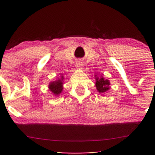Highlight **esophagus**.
<instances>
[{
	"label": "esophagus",
	"mask_w": 155,
	"mask_h": 155,
	"mask_svg": "<svg viewBox=\"0 0 155 155\" xmlns=\"http://www.w3.org/2000/svg\"><path fill=\"white\" fill-rule=\"evenodd\" d=\"M76 66L78 68H81L83 67V63H82V62L78 61L77 63H76Z\"/></svg>",
	"instance_id": "obj_1"
}]
</instances>
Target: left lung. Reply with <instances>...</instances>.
<instances>
[{"instance_id": "1", "label": "left lung", "mask_w": 155, "mask_h": 155, "mask_svg": "<svg viewBox=\"0 0 155 155\" xmlns=\"http://www.w3.org/2000/svg\"><path fill=\"white\" fill-rule=\"evenodd\" d=\"M95 86L97 91L101 93L106 92L107 90H109L110 82L107 79H104L103 77H96Z\"/></svg>"}]
</instances>
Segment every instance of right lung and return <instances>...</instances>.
Here are the masks:
<instances>
[{
  "label": "right lung",
  "instance_id": "obj_1",
  "mask_svg": "<svg viewBox=\"0 0 155 155\" xmlns=\"http://www.w3.org/2000/svg\"><path fill=\"white\" fill-rule=\"evenodd\" d=\"M63 79V77H62L61 79H58L56 81H52L49 84V90L54 95H58L61 93L62 90H63V81H62Z\"/></svg>",
  "mask_w": 155,
  "mask_h": 155
}]
</instances>
